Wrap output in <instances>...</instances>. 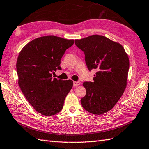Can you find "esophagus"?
I'll list each match as a JSON object with an SVG mask.
<instances>
[{
  "mask_svg": "<svg viewBox=\"0 0 149 149\" xmlns=\"http://www.w3.org/2000/svg\"><path fill=\"white\" fill-rule=\"evenodd\" d=\"M80 84H81V82H74V87H77V86H79Z\"/></svg>",
  "mask_w": 149,
  "mask_h": 149,
  "instance_id": "1",
  "label": "esophagus"
}]
</instances>
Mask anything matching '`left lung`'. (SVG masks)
Returning <instances> with one entry per match:
<instances>
[{
	"mask_svg": "<svg viewBox=\"0 0 149 149\" xmlns=\"http://www.w3.org/2000/svg\"><path fill=\"white\" fill-rule=\"evenodd\" d=\"M84 52L89 70L96 69L94 81L84 82L86 96L81 101L87 111L101 114L111 110L123 95L127 85L129 58L121 44L102 35L75 40Z\"/></svg>",
	"mask_w": 149,
	"mask_h": 149,
	"instance_id": "8db88e82",
	"label": "left lung"
}]
</instances>
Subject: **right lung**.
Here are the masks:
<instances>
[{"label":"right lung","mask_w":149,"mask_h":149,"mask_svg":"<svg viewBox=\"0 0 149 149\" xmlns=\"http://www.w3.org/2000/svg\"><path fill=\"white\" fill-rule=\"evenodd\" d=\"M74 43V40L44 36L29 42L19 54L18 84L29 104L43 115L59 113L73 86L71 80H58L52 73L61 70V58Z\"/></svg>","instance_id":"add662e5"}]
</instances>
